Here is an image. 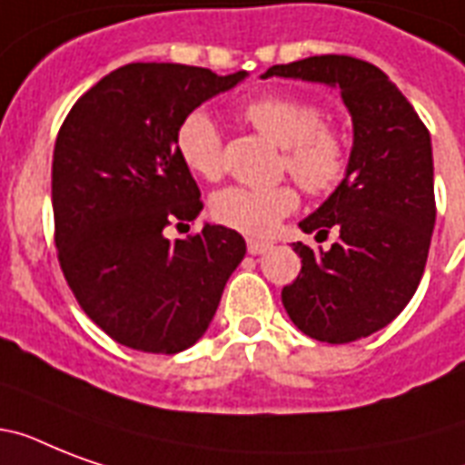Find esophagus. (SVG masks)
<instances>
[{
  "label": "esophagus",
  "instance_id": "obj_1",
  "mask_svg": "<svg viewBox=\"0 0 465 465\" xmlns=\"http://www.w3.org/2000/svg\"><path fill=\"white\" fill-rule=\"evenodd\" d=\"M248 253L251 255H261L265 253V251H270L272 248V243L270 241H258V239H248Z\"/></svg>",
  "mask_w": 465,
  "mask_h": 465
}]
</instances>
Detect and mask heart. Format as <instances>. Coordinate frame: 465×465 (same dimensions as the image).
I'll list each match as a JSON object with an SVG mask.
<instances>
[{
  "label": "heart",
  "mask_w": 465,
  "mask_h": 465,
  "mask_svg": "<svg viewBox=\"0 0 465 465\" xmlns=\"http://www.w3.org/2000/svg\"><path fill=\"white\" fill-rule=\"evenodd\" d=\"M241 118L282 147V166L311 195H328L345 181L350 144L345 134L325 125V111L316 101L290 94H265L241 105ZM175 152L190 173L217 181L224 171V144L217 120L207 111H193L175 130ZM299 207L292 185L248 188L229 185L210 200L219 224L246 236H270L287 214Z\"/></svg>",
  "instance_id": "heart-1"
}]
</instances>
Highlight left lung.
<instances>
[{
  "label": "left lung",
  "instance_id": "1",
  "mask_svg": "<svg viewBox=\"0 0 465 465\" xmlns=\"http://www.w3.org/2000/svg\"><path fill=\"white\" fill-rule=\"evenodd\" d=\"M268 76L340 89L352 115L345 181L299 222L328 251L292 243L302 272L282 290L292 323L309 338L342 345L381 331L405 309L425 272L434 217L432 142L425 123L381 69L350 54L275 64Z\"/></svg>",
  "mask_w": 465,
  "mask_h": 465
}]
</instances>
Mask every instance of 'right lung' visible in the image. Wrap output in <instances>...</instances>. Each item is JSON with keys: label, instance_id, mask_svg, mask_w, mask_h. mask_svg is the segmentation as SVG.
<instances>
[{"label": "right lung", "instance_id": "right-lung-1", "mask_svg": "<svg viewBox=\"0 0 465 465\" xmlns=\"http://www.w3.org/2000/svg\"><path fill=\"white\" fill-rule=\"evenodd\" d=\"M243 79L133 62L91 86L62 123L53 154L57 258L79 306L120 345L154 354L195 345L246 255L243 236L219 224L163 236L203 210L175 130Z\"/></svg>", "mask_w": 465, "mask_h": 465}]
</instances>
